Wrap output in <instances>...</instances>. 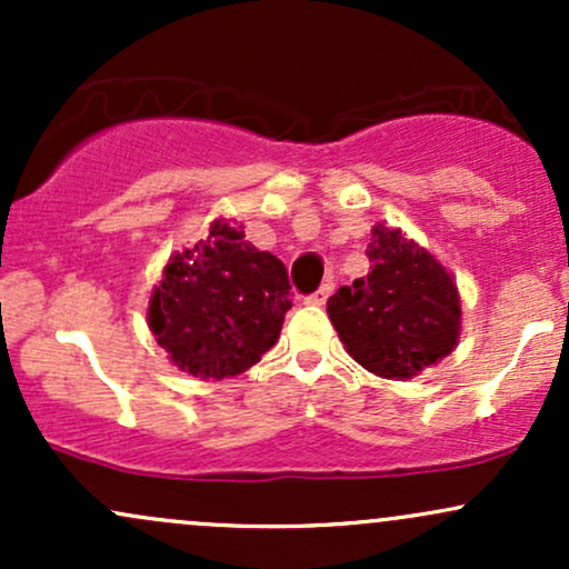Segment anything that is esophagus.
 <instances>
[{
    "label": "esophagus",
    "mask_w": 569,
    "mask_h": 569,
    "mask_svg": "<svg viewBox=\"0 0 569 569\" xmlns=\"http://www.w3.org/2000/svg\"><path fill=\"white\" fill-rule=\"evenodd\" d=\"M331 293H335V283H331V280H326L321 289L307 297V302H310V305H326V299H329Z\"/></svg>",
    "instance_id": "1"
}]
</instances>
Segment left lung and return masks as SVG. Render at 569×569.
Instances as JSON below:
<instances>
[{"label": "left lung", "mask_w": 569, "mask_h": 569, "mask_svg": "<svg viewBox=\"0 0 569 569\" xmlns=\"http://www.w3.org/2000/svg\"><path fill=\"white\" fill-rule=\"evenodd\" d=\"M371 270L329 297L331 323L352 361L382 380H411L460 342L455 276L398 227L375 224Z\"/></svg>", "instance_id": "8db88e82"}]
</instances>
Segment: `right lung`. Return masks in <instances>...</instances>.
Listing matches in <instances>:
<instances>
[{"label":"right lung","instance_id":"obj_1","mask_svg":"<svg viewBox=\"0 0 569 569\" xmlns=\"http://www.w3.org/2000/svg\"><path fill=\"white\" fill-rule=\"evenodd\" d=\"M291 307L286 267L246 240L238 219L176 251L152 289L147 323L171 363L200 380H224L262 361Z\"/></svg>","mask_w":569,"mask_h":569}]
</instances>
